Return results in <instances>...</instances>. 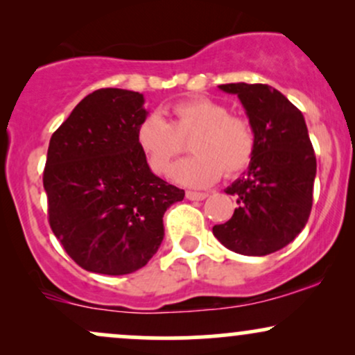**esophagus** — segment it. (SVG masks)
<instances>
[{
	"mask_svg": "<svg viewBox=\"0 0 355 355\" xmlns=\"http://www.w3.org/2000/svg\"><path fill=\"white\" fill-rule=\"evenodd\" d=\"M207 197H209V193H205V191H187V198L189 200H205Z\"/></svg>",
	"mask_w": 355,
	"mask_h": 355,
	"instance_id": "1",
	"label": "esophagus"
}]
</instances>
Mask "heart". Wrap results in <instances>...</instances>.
<instances>
[{
    "mask_svg": "<svg viewBox=\"0 0 355 355\" xmlns=\"http://www.w3.org/2000/svg\"><path fill=\"white\" fill-rule=\"evenodd\" d=\"M170 121L150 115L137 126V145L157 175H168L175 158L190 141L193 152L173 170V178L189 187H205L248 168L255 155V132L247 118L230 115L229 108L211 98H190L170 108Z\"/></svg>",
    "mask_w": 355,
    "mask_h": 355,
    "instance_id": "heart-1",
    "label": "heart"
}]
</instances>
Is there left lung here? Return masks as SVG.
Wrapping results in <instances>:
<instances>
[{"label": "left lung", "mask_w": 355, "mask_h": 355, "mask_svg": "<svg viewBox=\"0 0 355 355\" xmlns=\"http://www.w3.org/2000/svg\"><path fill=\"white\" fill-rule=\"evenodd\" d=\"M242 101L255 132L247 173L225 191L237 198L229 222L214 227L222 245L242 255L274 254L302 232L312 210L315 153L304 115L268 85L227 83Z\"/></svg>", "instance_id": "1"}]
</instances>
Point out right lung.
I'll list each match as a JSON object with an SVG mask.
<instances>
[{
  "mask_svg": "<svg viewBox=\"0 0 355 355\" xmlns=\"http://www.w3.org/2000/svg\"><path fill=\"white\" fill-rule=\"evenodd\" d=\"M144 95L101 88L51 135L43 187L48 222L67 254L95 274L145 267L164 240V214L185 191L152 173L137 145Z\"/></svg>",
  "mask_w": 355,
  "mask_h": 355,
  "instance_id": "add662e5",
  "label": "right lung"
}]
</instances>
